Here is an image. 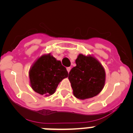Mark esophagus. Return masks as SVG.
Masks as SVG:
<instances>
[{"mask_svg":"<svg viewBox=\"0 0 133 133\" xmlns=\"http://www.w3.org/2000/svg\"><path fill=\"white\" fill-rule=\"evenodd\" d=\"M70 69H71V68H70V67H67V68H66V70H67L68 72H70Z\"/></svg>","mask_w":133,"mask_h":133,"instance_id":"34e87169","label":"esophagus"}]
</instances>
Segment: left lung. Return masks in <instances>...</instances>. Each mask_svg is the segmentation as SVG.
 <instances>
[{"label":"left lung","mask_w":133,"mask_h":133,"mask_svg":"<svg viewBox=\"0 0 133 133\" xmlns=\"http://www.w3.org/2000/svg\"><path fill=\"white\" fill-rule=\"evenodd\" d=\"M76 66L69 72L73 95L81 100L97 96L105 84L106 73L103 66L93 55L79 54L75 61Z\"/></svg>","instance_id":"left-lung-1"}]
</instances>
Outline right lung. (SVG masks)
I'll list each match as a JSON object with an SVG mask.
<instances>
[{"instance_id":"add662e5","label":"right lung","mask_w":133,"mask_h":133,"mask_svg":"<svg viewBox=\"0 0 133 133\" xmlns=\"http://www.w3.org/2000/svg\"><path fill=\"white\" fill-rule=\"evenodd\" d=\"M67 70L50 53L44 54L34 62L29 72L32 90L49 97L55 93L60 82L68 77Z\"/></svg>"}]
</instances>
